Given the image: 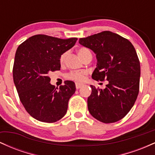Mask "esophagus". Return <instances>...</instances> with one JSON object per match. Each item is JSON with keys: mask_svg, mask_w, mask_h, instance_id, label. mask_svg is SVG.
Wrapping results in <instances>:
<instances>
[{"mask_svg": "<svg viewBox=\"0 0 155 155\" xmlns=\"http://www.w3.org/2000/svg\"><path fill=\"white\" fill-rule=\"evenodd\" d=\"M84 84H79V83H76V88L77 89V90H79V89H80L81 87L83 86Z\"/></svg>", "mask_w": 155, "mask_h": 155, "instance_id": "obj_1", "label": "esophagus"}]
</instances>
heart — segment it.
Here are the masks:
<instances>
[{
    "label": "heart",
    "instance_id": "b5f03b06",
    "mask_svg": "<svg viewBox=\"0 0 155 155\" xmlns=\"http://www.w3.org/2000/svg\"><path fill=\"white\" fill-rule=\"evenodd\" d=\"M78 55L81 60H84L86 59L88 57H92V52L90 49L86 47H79L77 49ZM68 52H63V54L60 55L59 62L60 65H63L65 62V59H66ZM87 75V72L85 71H71L66 75L67 79L73 80V81H77V82H81L85 79V76Z\"/></svg>",
    "mask_w": 155,
    "mask_h": 155
}]
</instances>
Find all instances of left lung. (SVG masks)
<instances>
[{
	"mask_svg": "<svg viewBox=\"0 0 155 155\" xmlns=\"http://www.w3.org/2000/svg\"><path fill=\"white\" fill-rule=\"evenodd\" d=\"M96 54L97 67L92 78L108 81L106 88H92L88 110L104 123L122 120L136 102L139 92L140 62L134 47L127 39L111 31H103L79 40Z\"/></svg>",
	"mask_w": 155,
	"mask_h": 155,
	"instance_id": "1",
	"label": "left lung"
}]
</instances>
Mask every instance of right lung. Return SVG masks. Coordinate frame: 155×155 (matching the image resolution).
Segmentation results:
<instances>
[{"mask_svg": "<svg viewBox=\"0 0 155 155\" xmlns=\"http://www.w3.org/2000/svg\"><path fill=\"white\" fill-rule=\"evenodd\" d=\"M76 38L61 39L47 35H35L17 48L13 67V79L20 101L35 120L52 123L67 112L75 84L65 81L60 88L50 83L49 74L59 71V59L76 44Z\"/></svg>", "mask_w": 155, "mask_h": 155, "instance_id": "1", "label": "right lung"}]
</instances>
